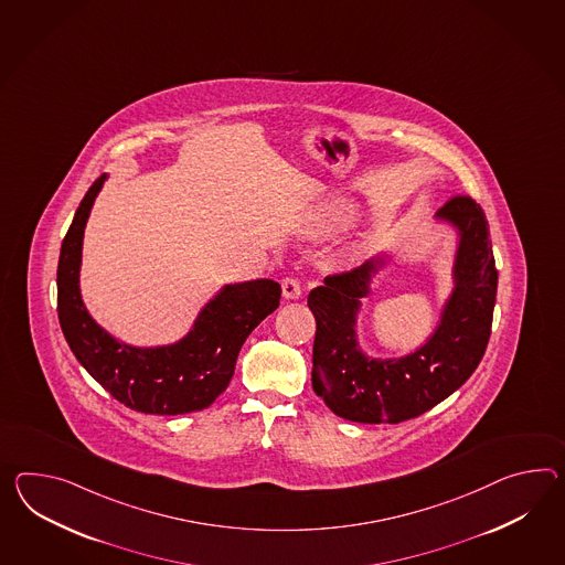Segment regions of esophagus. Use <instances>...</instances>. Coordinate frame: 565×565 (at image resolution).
<instances>
[{"instance_id": "1", "label": "esophagus", "mask_w": 565, "mask_h": 565, "mask_svg": "<svg viewBox=\"0 0 565 565\" xmlns=\"http://www.w3.org/2000/svg\"><path fill=\"white\" fill-rule=\"evenodd\" d=\"M281 289H284V296H286L288 300H296V298L302 296V281H300V277L296 276L284 277Z\"/></svg>"}]
</instances>
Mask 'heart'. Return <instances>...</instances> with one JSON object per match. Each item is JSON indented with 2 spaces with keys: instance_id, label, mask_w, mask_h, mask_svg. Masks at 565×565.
<instances>
[{
  "instance_id": "obj_1",
  "label": "heart",
  "mask_w": 565,
  "mask_h": 565,
  "mask_svg": "<svg viewBox=\"0 0 565 565\" xmlns=\"http://www.w3.org/2000/svg\"><path fill=\"white\" fill-rule=\"evenodd\" d=\"M349 216H351V207L347 206V204H343V202L332 204V206L322 214V218L318 221V233H329L332 228H337L339 224L349 221Z\"/></svg>"
}]
</instances>
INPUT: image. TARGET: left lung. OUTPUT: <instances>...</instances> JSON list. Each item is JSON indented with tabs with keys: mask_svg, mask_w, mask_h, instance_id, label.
Here are the masks:
<instances>
[{
	"mask_svg": "<svg viewBox=\"0 0 565 565\" xmlns=\"http://www.w3.org/2000/svg\"><path fill=\"white\" fill-rule=\"evenodd\" d=\"M440 218L459 228L455 291L437 332L423 349L396 361L359 353L355 310L367 294L373 265L332 274L310 291L317 318L312 387L332 413L351 423H402L427 413L466 384L480 365L492 334L495 271L490 228L482 206L466 193L451 195Z\"/></svg>",
	"mask_w": 565,
	"mask_h": 565,
	"instance_id": "left-lung-1",
	"label": "left lung"
}]
</instances>
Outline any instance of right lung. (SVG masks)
Returning a JSON list of instances; mask_svg holds the SVG:
<instances>
[{
  "label": "right lung",
  "mask_w": 565,
  "mask_h": 565,
  "mask_svg": "<svg viewBox=\"0 0 565 565\" xmlns=\"http://www.w3.org/2000/svg\"><path fill=\"white\" fill-rule=\"evenodd\" d=\"M104 175L83 195L63 238L56 267V312L73 355L114 398L137 413L204 411L233 380L234 365L248 334L269 317L281 298L271 279L222 289L207 303L193 331L166 349H132L116 343L89 318L79 296L83 228Z\"/></svg>",
  "instance_id": "right-lung-1"
}]
</instances>
